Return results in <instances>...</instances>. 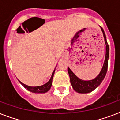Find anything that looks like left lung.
<instances>
[{
    "instance_id": "left-lung-1",
    "label": "left lung",
    "mask_w": 120,
    "mask_h": 120,
    "mask_svg": "<svg viewBox=\"0 0 120 120\" xmlns=\"http://www.w3.org/2000/svg\"><path fill=\"white\" fill-rule=\"evenodd\" d=\"M103 34V37L105 38V41L106 44V55H105V60L104 64L103 66L102 69L101 70L100 73L95 79L89 81H84L79 79L74 73L72 72L69 68H68V72L69 74L70 82H71L72 87L75 91L80 93H87L93 91L98 86L102 81L104 79L106 75L107 69H108V58H109V46L107 43L106 38V35L104 32L102 27H101Z\"/></svg>"
}]
</instances>
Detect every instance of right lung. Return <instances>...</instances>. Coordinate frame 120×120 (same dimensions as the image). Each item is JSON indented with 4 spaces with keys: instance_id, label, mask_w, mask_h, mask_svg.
<instances>
[{
    "instance_id": "obj_1",
    "label": "right lung",
    "mask_w": 120,
    "mask_h": 120,
    "mask_svg": "<svg viewBox=\"0 0 120 120\" xmlns=\"http://www.w3.org/2000/svg\"><path fill=\"white\" fill-rule=\"evenodd\" d=\"M55 73V70L53 72L52 75V77H51L50 79L49 80V82H47V83H45V85L41 86H30L26 85L25 84H23V83H22L20 81H19V82L22 85L24 86V87L26 88L27 90H28L29 91H31V92H33V93H46L47 91H48L50 89L51 86H52V81H53V75H54Z\"/></svg>"
}]
</instances>
